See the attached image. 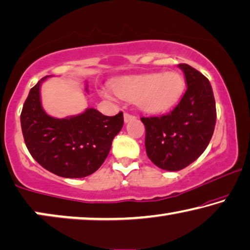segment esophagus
I'll use <instances>...</instances> for the list:
<instances>
[{"instance_id":"1","label":"esophagus","mask_w":250,"mask_h":250,"mask_svg":"<svg viewBox=\"0 0 250 250\" xmlns=\"http://www.w3.org/2000/svg\"><path fill=\"white\" fill-rule=\"evenodd\" d=\"M136 117L134 116V115H131V114H128V113H124V122L125 123H128V122H131V121H134V119H135Z\"/></svg>"}]
</instances>
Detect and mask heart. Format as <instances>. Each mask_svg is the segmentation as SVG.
<instances>
[{
	"label": "heart",
	"mask_w": 250,
	"mask_h": 250,
	"mask_svg": "<svg viewBox=\"0 0 250 250\" xmlns=\"http://www.w3.org/2000/svg\"><path fill=\"white\" fill-rule=\"evenodd\" d=\"M111 86L119 98L136 103L146 113L157 114L178 103L185 91V79L179 72L169 71L122 77ZM104 96L109 97V93L104 92Z\"/></svg>",
	"instance_id": "obj_1"
}]
</instances>
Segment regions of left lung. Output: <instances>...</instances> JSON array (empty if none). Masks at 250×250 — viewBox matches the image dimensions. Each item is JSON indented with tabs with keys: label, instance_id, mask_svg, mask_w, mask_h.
<instances>
[{
	"label": "left lung",
	"instance_id": "1",
	"mask_svg": "<svg viewBox=\"0 0 250 250\" xmlns=\"http://www.w3.org/2000/svg\"><path fill=\"white\" fill-rule=\"evenodd\" d=\"M187 89L178 104L159 117H142L146 149L157 167L178 171L194 162L208 147L216 122L211 83L188 64H179Z\"/></svg>",
	"mask_w": 250,
	"mask_h": 250
}]
</instances>
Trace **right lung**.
<instances>
[{"mask_svg":"<svg viewBox=\"0 0 250 250\" xmlns=\"http://www.w3.org/2000/svg\"><path fill=\"white\" fill-rule=\"evenodd\" d=\"M42 78L30 92L21 111L24 143L42 167L65 178H82L100 168L109 153L114 137L124 125L123 113L104 116L97 109L67 118L45 113L41 101Z\"/></svg>","mask_w":250,"mask_h":250,"instance_id":"1","label":"right lung"}]
</instances>
